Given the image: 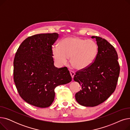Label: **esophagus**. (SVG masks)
Instances as JSON below:
<instances>
[{"instance_id": "34e87169", "label": "esophagus", "mask_w": 130, "mask_h": 130, "mask_svg": "<svg viewBox=\"0 0 130 130\" xmlns=\"http://www.w3.org/2000/svg\"><path fill=\"white\" fill-rule=\"evenodd\" d=\"M70 74H71V75L72 78H73L74 76L75 75V73H74V72L73 71H70Z\"/></svg>"}]
</instances>
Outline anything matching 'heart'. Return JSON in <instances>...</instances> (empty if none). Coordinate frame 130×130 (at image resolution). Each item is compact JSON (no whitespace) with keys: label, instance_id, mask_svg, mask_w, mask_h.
<instances>
[{"label":"heart","instance_id":"heart-1","mask_svg":"<svg viewBox=\"0 0 130 130\" xmlns=\"http://www.w3.org/2000/svg\"><path fill=\"white\" fill-rule=\"evenodd\" d=\"M99 52L98 44L92 39L69 37L61 40L59 46L53 47L52 53L56 62L66 64L71 58L72 66L78 70L87 69L96 58Z\"/></svg>","mask_w":130,"mask_h":130}]
</instances>
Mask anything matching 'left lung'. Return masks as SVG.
Wrapping results in <instances>:
<instances>
[{
  "mask_svg": "<svg viewBox=\"0 0 130 130\" xmlns=\"http://www.w3.org/2000/svg\"><path fill=\"white\" fill-rule=\"evenodd\" d=\"M98 55L87 69L76 72L74 80L80 85L81 90L75 94L78 103L84 106L94 107L106 101L114 92L120 67L114 47L106 40L98 36Z\"/></svg>",
  "mask_w": 130,
  "mask_h": 130,
  "instance_id": "8db88e82",
  "label": "left lung"
}]
</instances>
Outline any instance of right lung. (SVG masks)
I'll return each instance as SVG.
<instances>
[{
	"mask_svg": "<svg viewBox=\"0 0 130 130\" xmlns=\"http://www.w3.org/2000/svg\"><path fill=\"white\" fill-rule=\"evenodd\" d=\"M58 34H40L27 38L20 44L13 60V80L19 95L29 104L49 107L54 90L72 81L66 67H55L52 45Z\"/></svg>",
	"mask_w": 130,
	"mask_h": 130,
	"instance_id": "right-lung-1",
	"label": "right lung"
}]
</instances>
